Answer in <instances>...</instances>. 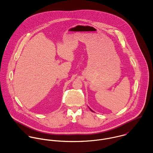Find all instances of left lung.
I'll return each instance as SVG.
<instances>
[{"instance_id":"left-lung-1","label":"left lung","mask_w":153,"mask_h":153,"mask_svg":"<svg viewBox=\"0 0 153 153\" xmlns=\"http://www.w3.org/2000/svg\"><path fill=\"white\" fill-rule=\"evenodd\" d=\"M89 109H90V108H89ZM90 110H91V111H92V110H91V109H90Z\"/></svg>"}]
</instances>
